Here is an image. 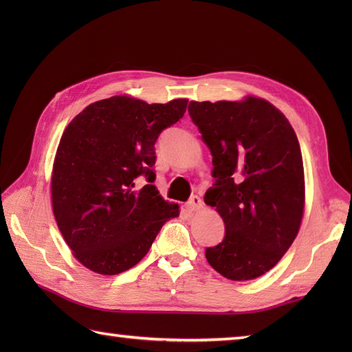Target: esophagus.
Listing matches in <instances>:
<instances>
[{"instance_id": "1", "label": "esophagus", "mask_w": 352, "mask_h": 352, "mask_svg": "<svg viewBox=\"0 0 352 352\" xmlns=\"http://www.w3.org/2000/svg\"><path fill=\"white\" fill-rule=\"evenodd\" d=\"M186 208H188L189 212H198V210H201V208H203V199H201L197 195H193L188 201V204H186Z\"/></svg>"}]
</instances>
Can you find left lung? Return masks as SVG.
<instances>
[{"label": "left lung", "mask_w": 352, "mask_h": 352, "mask_svg": "<svg viewBox=\"0 0 352 352\" xmlns=\"http://www.w3.org/2000/svg\"><path fill=\"white\" fill-rule=\"evenodd\" d=\"M189 115L212 153L213 188L204 203L226 223L223 241L206 250L216 272L254 280L278 263L300 231L304 166L287 118L266 100L190 101Z\"/></svg>", "instance_id": "1"}]
</instances>
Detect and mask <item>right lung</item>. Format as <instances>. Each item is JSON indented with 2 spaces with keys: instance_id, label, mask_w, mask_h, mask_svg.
<instances>
[{
  "instance_id": "right-lung-1",
  "label": "right lung",
  "mask_w": 352,
  "mask_h": 352,
  "mask_svg": "<svg viewBox=\"0 0 352 352\" xmlns=\"http://www.w3.org/2000/svg\"><path fill=\"white\" fill-rule=\"evenodd\" d=\"M186 107V98L148 104L111 96L66 126L52 166V212L74 257L91 271L116 275L138 265L163 223L178 216V204L153 184L154 145ZM140 175L148 184L138 190Z\"/></svg>"
}]
</instances>
